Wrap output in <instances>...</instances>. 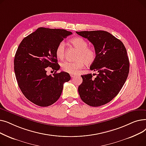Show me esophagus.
I'll return each mask as SVG.
<instances>
[{
	"label": "esophagus",
	"instance_id": "1",
	"mask_svg": "<svg viewBox=\"0 0 146 146\" xmlns=\"http://www.w3.org/2000/svg\"><path fill=\"white\" fill-rule=\"evenodd\" d=\"M70 76H71V78H74V77H75V75H74V74H70Z\"/></svg>",
	"mask_w": 146,
	"mask_h": 146
}]
</instances>
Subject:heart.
<instances>
[{
    "mask_svg": "<svg viewBox=\"0 0 146 146\" xmlns=\"http://www.w3.org/2000/svg\"><path fill=\"white\" fill-rule=\"evenodd\" d=\"M71 44L78 50L76 56V61H64L61 64L62 70L72 74H76L85 64L89 66L94 63L96 53L94 49L88 47V42L81 37H75L70 40ZM66 47L64 42H60L56 48V55L59 59H63L65 56Z\"/></svg>",
    "mask_w": 146,
    "mask_h": 146,
    "instance_id": "heart-1",
    "label": "heart"
}]
</instances>
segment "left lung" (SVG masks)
Instances as JSON below:
<instances>
[{"label": "left lung", "mask_w": 146, "mask_h": 146, "mask_svg": "<svg viewBox=\"0 0 146 146\" xmlns=\"http://www.w3.org/2000/svg\"><path fill=\"white\" fill-rule=\"evenodd\" d=\"M76 33L94 45L96 58L90 69L98 72L95 78L92 74L81 76L79 94L85 104L100 106L112 101L124 85L129 68L127 50L119 40L104 31Z\"/></svg>", "instance_id": "8db88e82"}]
</instances>
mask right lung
Listing matches in <instances>:
<instances>
[{"label":"right lung","instance_id":"obj_1","mask_svg":"<svg viewBox=\"0 0 146 146\" xmlns=\"http://www.w3.org/2000/svg\"><path fill=\"white\" fill-rule=\"evenodd\" d=\"M72 32L61 29L39 28L20 43L14 58V70L18 86L29 101L48 106L60 97L63 84L70 80L68 73H56L60 68L56 55L58 44ZM48 66L56 70L47 75Z\"/></svg>","mask_w":146,"mask_h":146}]
</instances>
